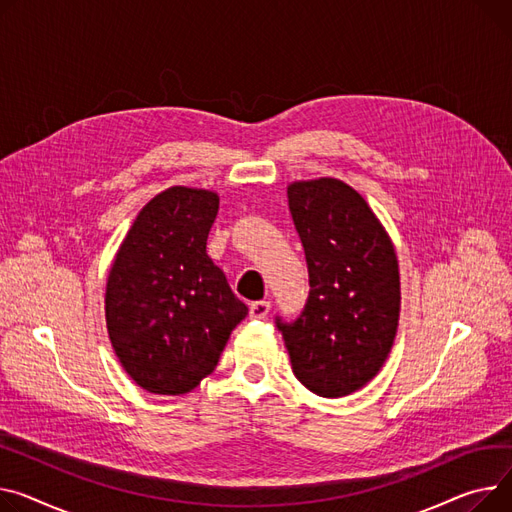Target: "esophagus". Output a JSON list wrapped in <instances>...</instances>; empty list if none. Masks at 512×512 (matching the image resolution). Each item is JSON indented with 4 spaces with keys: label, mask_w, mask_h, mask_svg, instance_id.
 Instances as JSON below:
<instances>
[{
    "label": "esophagus",
    "mask_w": 512,
    "mask_h": 512,
    "mask_svg": "<svg viewBox=\"0 0 512 512\" xmlns=\"http://www.w3.org/2000/svg\"><path fill=\"white\" fill-rule=\"evenodd\" d=\"M269 309L271 304L267 300H257V302H251L249 306V317L251 319H265L269 315Z\"/></svg>",
    "instance_id": "obj_1"
}]
</instances>
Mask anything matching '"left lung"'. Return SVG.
<instances>
[{
  "instance_id": "8db88e82",
  "label": "left lung",
  "mask_w": 512,
  "mask_h": 512,
  "mask_svg": "<svg viewBox=\"0 0 512 512\" xmlns=\"http://www.w3.org/2000/svg\"><path fill=\"white\" fill-rule=\"evenodd\" d=\"M309 267V298L294 321L276 317L296 379L321 397L366 385L391 352L399 321V269L385 228L337 179L288 187Z\"/></svg>"
}]
</instances>
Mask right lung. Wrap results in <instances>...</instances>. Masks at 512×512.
<instances>
[{
    "mask_svg": "<svg viewBox=\"0 0 512 512\" xmlns=\"http://www.w3.org/2000/svg\"><path fill=\"white\" fill-rule=\"evenodd\" d=\"M218 195L170 187L135 218L107 282V329L129 377L183 395L214 372L249 309L206 253Z\"/></svg>",
    "mask_w": 512,
    "mask_h": 512,
    "instance_id": "1",
    "label": "right lung"
}]
</instances>
